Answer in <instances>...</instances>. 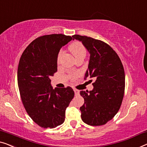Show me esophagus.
Wrapping results in <instances>:
<instances>
[{"label":"esophagus","instance_id":"1","mask_svg":"<svg viewBox=\"0 0 147 147\" xmlns=\"http://www.w3.org/2000/svg\"><path fill=\"white\" fill-rule=\"evenodd\" d=\"M74 94H75V95H79V93H80V91L76 89V88H74Z\"/></svg>","mask_w":147,"mask_h":147}]
</instances>
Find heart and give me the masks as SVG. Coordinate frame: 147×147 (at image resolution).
<instances>
[{
  "label": "heart",
  "instance_id": "obj_1",
  "mask_svg": "<svg viewBox=\"0 0 147 147\" xmlns=\"http://www.w3.org/2000/svg\"><path fill=\"white\" fill-rule=\"evenodd\" d=\"M69 49H70V51H71L72 53L74 55V56L76 58H78V57H80L81 55L86 56V49H85L84 46L80 42H78V41H76V42L73 43V44H71V45L70 46ZM63 50H61V51L59 52L58 56H57L58 62L59 61L61 56L63 55ZM78 75H79V73H76L73 74V75L72 76V77L73 78L76 77V76H78Z\"/></svg>",
  "mask_w": 147,
  "mask_h": 147
}]
</instances>
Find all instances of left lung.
<instances>
[{"mask_svg":"<svg viewBox=\"0 0 147 147\" xmlns=\"http://www.w3.org/2000/svg\"><path fill=\"white\" fill-rule=\"evenodd\" d=\"M73 38L81 41L90 53L84 79L94 80L92 90L80 92L84 100L80 108L81 118L89 125H102L112 119L121 107L125 91L123 66L116 52L106 43L80 35Z\"/></svg>","mask_w":147,"mask_h":147,"instance_id":"obj_1","label":"left lung"}]
</instances>
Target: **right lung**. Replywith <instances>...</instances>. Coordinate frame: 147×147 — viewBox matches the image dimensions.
Masks as SVG:
<instances>
[{
    "instance_id": "obj_1",
    "label": "right lung",
    "mask_w": 147,
    "mask_h": 147,
    "mask_svg": "<svg viewBox=\"0 0 147 147\" xmlns=\"http://www.w3.org/2000/svg\"><path fill=\"white\" fill-rule=\"evenodd\" d=\"M72 39L61 34L40 36L26 48L20 59L17 77L22 101L41 127L52 129L62 124L74 98L72 88L53 89L50 79L57 71L59 52Z\"/></svg>"
}]
</instances>
